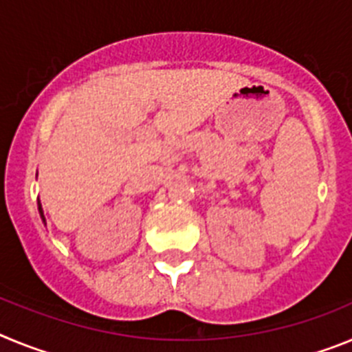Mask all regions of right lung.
Masks as SVG:
<instances>
[{
    "instance_id": "right-lung-1",
    "label": "right lung",
    "mask_w": 352,
    "mask_h": 352,
    "mask_svg": "<svg viewBox=\"0 0 352 352\" xmlns=\"http://www.w3.org/2000/svg\"><path fill=\"white\" fill-rule=\"evenodd\" d=\"M38 213H40V219H42V222L45 223V217H43V210H42V204H40V201H38Z\"/></svg>"
}]
</instances>
